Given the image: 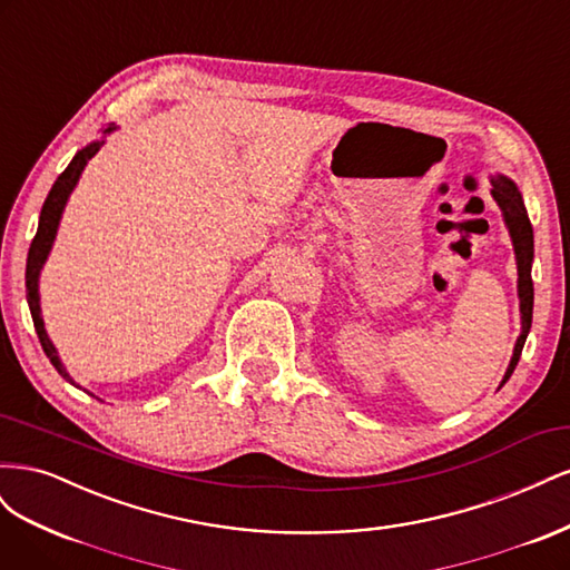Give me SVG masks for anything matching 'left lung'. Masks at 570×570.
Returning <instances> with one entry per match:
<instances>
[{
  "label": "left lung",
  "mask_w": 570,
  "mask_h": 570,
  "mask_svg": "<svg viewBox=\"0 0 570 570\" xmlns=\"http://www.w3.org/2000/svg\"><path fill=\"white\" fill-rule=\"evenodd\" d=\"M492 197L499 204V209L504 214V223L509 228L511 235V243H513V252H515V266H519V299H521V335L515 340V347H513V356L509 361V368L504 373V381L502 385L509 381L515 364H519L521 352H523V344L525 337L530 333V325H532V278H530V268H532V226H530V218L525 212V204L523 197L519 193V187L515 183L507 176H492ZM499 385V387H502Z\"/></svg>",
  "instance_id": "obj_1"
}]
</instances>
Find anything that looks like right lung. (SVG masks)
Segmentation results:
<instances>
[{
	"instance_id": "add662e5",
	"label": "right lung",
	"mask_w": 570,
	"mask_h": 570,
	"mask_svg": "<svg viewBox=\"0 0 570 570\" xmlns=\"http://www.w3.org/2000/svg\"><path fill=\"white\" fill-rule=\"evenodd\" d=\"M114 130H116V126H109V128H105V135H109ZM101 145H105V140H97V142H90L88 147H82L76 154V157L71 159V164L66 166L63 174L57 178V183L51 185L49 195H47V199L42 204L38 233H36V237H32V245L28 249V264H26V297H28L30 316H32V323H36L40 344H42L47 358L51 361V366H55L71 385H76V381L66 373L61 358L57 354V347H55V344H51V340H49V335L45 331V321H42V314H40L38 283H40V271H42L47 256L51 252V245H55V237H57V228H59V220H61V214H63V206H66L68 197H71L73 187L78 185V178L82 174V168L88 166V161L95 157ZM76 387H80V385H76Z\"/></svg>"
}]
</instances>
